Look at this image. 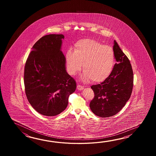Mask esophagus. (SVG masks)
I'll list each match as a JSON object with an SVG mask.
<instances>
[{
	"label": "esophagus",
	"instance_id": "esophagus-1",
	"mask_svg": "<svg viewBox=\"0 0 156 156\" xmlns=\"http://www.w3.org/2000/svg\"><path fill=\"white\" fill-rule=\"evenodd\" d=\"M77 90H82L84 89V87H83V86H81L80 85H78L77 86Z\"/></svg>",
	"mask_w": 156,
	"mask_h": 156
}]
</instances>
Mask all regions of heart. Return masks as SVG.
<instances>
[{"label": "heart", "mask_w": 156, "mask_h": 156, "mask_svg": "<svg viewBox=\"0 0 156 156\" xmlns=\"http://www.w3.org/2000/svg\"><path fill=\"white\" fill-rule=\"evenodd\" d=\"M113 48L96 40L83 39L75 45L73 52L66 54L67 70L71 75L79 71L83 64V78L93 83H101L109 77L115 65Z\"/></svg>", "instance_id": "obj_1"}]
</instances>
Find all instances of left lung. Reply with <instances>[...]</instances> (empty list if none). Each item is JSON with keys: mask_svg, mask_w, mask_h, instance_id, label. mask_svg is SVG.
Wrapping results in <instances>:
<instances>
[{"mask_svg": "<svg viewBox=\"0 0 156 156\" xmlns=\"http://www.w3.org/2000/svg\"><path fill=\"white\" fill-rule=\"evenodd\" d=\"M113 51L117 63L103 83L91 86L94 98L90 108L97 116L107 118L119 112L129 99L133 86V72L129 60L114 41Z\"/></svg>", "mask_w": 156, "mask_h": 156, "instance_id": "1", "label": "left lung"}]
</instances>
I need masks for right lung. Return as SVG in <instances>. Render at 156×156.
<instances>
[{
	"label": "right lung",
	"mask_w": 156,
	"mask_h": 156,
	"mask_svg": "<svg viewBox=\"0 0 156 156\" xmlns=\"http://www.w3.org/2000/svg\"><path fill=\"white\" fill-rule=\"evenodd\" d=\"M63 34H48L33 45L24 67V83L27 99L38 113L55 116L66 108L76 83L66 70L61 51Z\"/></svg>",
	"instance_id": "add662e5"
}]
</instances>
